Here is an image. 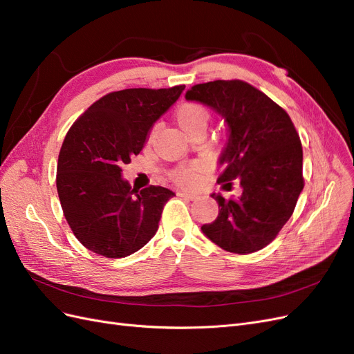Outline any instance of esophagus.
I'll return each instance as SVG.
<instances>
[{
	"label": "esophagus",
	"mask_w": 354,
	"mask_h": 354,
	"mask_svg": "<svg viewBox=\"0 0 354 354\" xmlns=\"http://www.w3.org/2000/svg\"><path fill=\"white\" fill-rule=\"evenodd\" d=\"M177 195L181 196V198H186V199H190V201H195L198 199V195L194 194V192H177Z\"/></svg>",
	"instance_id": "1"
}]
</instances>
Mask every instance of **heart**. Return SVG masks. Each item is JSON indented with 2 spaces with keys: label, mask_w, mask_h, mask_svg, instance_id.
I'll list each match as a JSON object with an SVG mask.
<instances>
[{
  "label": "heart",
  "mask_w": 354,
  "mask_h": 354,
  "mask_svg": "<svg viewBox=\"0 0 354 354\" xmlns=\"http://www.w3.org/2000/svg\"><path fill=\"white\" fill-rule=\"evenodd\" d=\"M176 120L187 136L202 131L205 133V128L211 120V111L208 106L199 102H185L181 103L176 111ZM155 134V128L149 131L147 142H152ZM201 167L196 164L178 167L174 171H171V180L178 186H194L199 180Z\"/></svg>",
  "instance_id": "heart-1"
}]
</instances>
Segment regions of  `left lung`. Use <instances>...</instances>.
I'll return each instance as SVG.
<instances>
[{
	"label": "left lung",
	"instance_id": "8db88e82",
	"mask_svg": "<svg viewBox=\"0 0 354 354\" xmlns=\"http://www.w3.org/2000/svg\"><path fill=\"white\" fill-rule=\"evenodd\" d=\"M187 100L208 104L229 127V142L220 156L217 183L239 198L212 194L218 217L202 232L220 248L251 254L269 245L292 216L304 187L303 147L283 108L254 85L241 80L196 84Z\"/></svg>",
	"mask_w": 354,
	"mask_h": 354
}]
</instances>
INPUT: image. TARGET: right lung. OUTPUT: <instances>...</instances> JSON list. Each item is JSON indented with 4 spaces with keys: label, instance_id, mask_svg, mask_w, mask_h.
<instances>
[{
    "label": "right lung",
    "instance_id": "add662e5",
    "mask_svg": "<svg viewBox=\"0 0 354 354\" xmlns=\"http://www.w3.org/2000/svg\"><path fill=\"white\" fill-rule=\"evenodd\" d=\"M185 85L171 88H127L94 102L72 124L63 140L56 186L65 218L90 251L122 259L152 239L165 203L174 196L162 186L140 192L122 180L158 118Z\"/></svg>",
    "mask_w": 354,
    "mask_h": 354
}]
</instances>
